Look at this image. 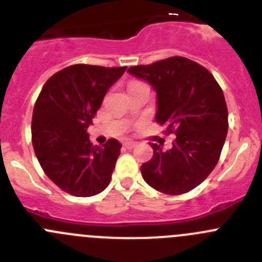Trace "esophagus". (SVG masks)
<instances>
[{
	"label": "esophagus",
	"instance_id": "esophagus-1",
	"mask_svg": "<svg viewBox=\"0 0 262 262\" xmlns=\"http://www.w3.org/2000/svg\"><path fill=\"white\" fill-rule=\"evenodd\" d=\"M137 146L136 142H132V141H128V142H124V147L128 148V149H132V148H134Z\"/></svg>",
	"mask_w": 262,
	"mask_h": 262
}]
</instances>
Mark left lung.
<instances>
[{"label": "left lung", "instance_id": "8db88e82", "mask_svg": "<svg viewBox=\"0 0 262 262\" xmlns=\"http://www.w3.org/2000/svg\"><path fill=\"white\" fill-rule=\"evenodd\" d=\"M157 92L156 121L176 134L163 150L152 143L153 157L141 166L144 181L167 195L189 192L218 163L228 132L223 91L212 73L185 57H171L128 70Z\"/></svg>", "mask_w": 262, "mask_h": 262}]
</instances>
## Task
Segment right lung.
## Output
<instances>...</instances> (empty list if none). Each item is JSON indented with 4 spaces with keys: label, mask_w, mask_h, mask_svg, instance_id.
<instances>
[{
    "label": "right lung",
    "mask_w": 262,
    "mask_h": 262,
    "mask_svg": "<svg viewBox=\"0 0 262 262\" xmlns=\"http://www.w3.org/2000/svg\"><path fill=\"white\" fill-rule=\"evenodd\" d=\"M126 67L73 64L44 83L33 112L31 139L46 175L73 196H92L112 180L121 144L92 146L87 128Z\"/></svg>",
    "instance_id": "right-lung-1"
}]
</instances>
